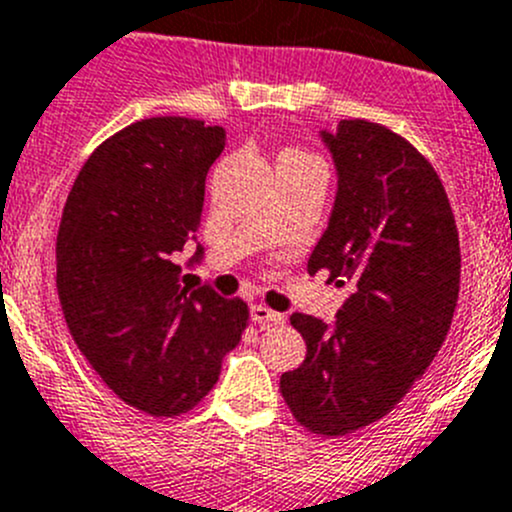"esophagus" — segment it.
<instances>
[{
	"label": "esophagus",
	"mask_w": 512,
	"mask_h": 512,
	"mask_svg": "<svg viewBox=\"0 0 512 512\" xmlns=\"http://www.w3.org/2000/svg\"><path fill=\"white\" fill-rule=\"evenodd\" d=\"M250 317L252 322H257V325H282V322H285V315H282V312L270 310V307L265 305H252Z\"/></svg>",
	"instance_id": "obj_1"
}]
</instances>
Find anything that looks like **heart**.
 <instances>
[{"label":"heart","instance_id":"b5f03b06","mask_svg":"<svg viewBox=\"0 0 512 512\" xmlns=\"http://www.w3.org/2000/svg\"><path fill=\"white\" fill-rule=\"evenodd\" d=\"M300 155H302V152H300Z\"/></svg>","mask_w":512,"mask_h":512}]
</instances>
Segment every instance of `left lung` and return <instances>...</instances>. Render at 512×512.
I'll list each match as a JSON object with an SVG mask.
<instances>
[{
    "instance_id": "left-lung-1",
    "label": "left lung",
    "mask_w": 512,
    "mask_h": 512,
    "mask_svg": "<svg viewBox=\"0 0 512 512\" xmlns=\"http://www.w3.org/2000/svg\"><path fill=\"white\" fill-rule=\"evenodd\" d=\"M337 192L307 260L352 292L335 320L295 312L300 367L280 377L297 423L345 435L388 415L438 355L460 290V242L438 172L403 140L365 119L320 132Z\"/></svg>"
}]
</instances>
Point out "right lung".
I'll use <instances>...</instances> for the list:
<instances>
[{
  "label": "right lung",
  "mask_w": 512,
  "mask_h": 512,
  "mask_svg": "<svg viewBox=\"0 0 512 512\" xmlns=\"http://www.w3.org/2000/svg\"><path fill=\"white\" fill-rule=\"evenodd\" d=\"M225 130L150 117L97 147L57 235V292L74 342L117 398L170 418L212 390L247 305L180 285L175 252L197 242L205 180ZM205 257L197 245L190 265Z\"/></svg>",
  "instance_id": "obj_1"
}]
</instances>
